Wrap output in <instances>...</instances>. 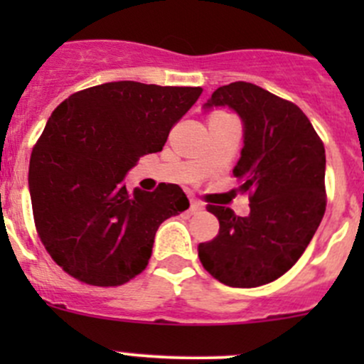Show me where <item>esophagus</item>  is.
I'll use <instances>...</instances> for the list:
<instances>
[{
	"instance_id": "1",
	"label": "esophagus",
	"mask_w": 364,
	"mask_h": 364,
	"mask_svg": "<svg viewBox=\"0 0 364 364\" xmlns=\"http://www.w3.org/2000/svg\"><path fill=\"white\" fill-rule=\"evenodd\" d=\"M203 209H204V204L200 203V200H196V199L190 200V213H199L203 211Z\"/></svg>"
}]
</instances>
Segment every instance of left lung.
<instances>
[{"label": "left lung", "mask_w": 364, "mask_h": 364, "mask_svg": "<svg viewBox=\"0 0 364 364\" xmlns=\"http://www.w3.org/2000/svg\"><path fill=\"white\" fill-rule=\"evenodd\" d=\"M229 105L245 124L234 167L250 215L208 204L215 240L199 245L204 269L229 287H259L287 273L310 245L326 211V151L306 114L252 82H230L205 107Z\"/></svg>", "instance_id": "left-lung-1"}]
</instances>
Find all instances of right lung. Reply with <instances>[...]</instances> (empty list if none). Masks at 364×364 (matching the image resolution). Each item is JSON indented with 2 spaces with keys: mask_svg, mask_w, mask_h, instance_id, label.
Wrapping results in <instances>:
<instances>
[{
  "mask_svg": "<svg viewBox=\"0 0 364 364\" xmlns=\"http://www.w3.org/2000/svg\"><path fill=\"white\" fill-rule=\"evenodd\" d=\"M203 87L105 82L70 95L50 114L29 160L36 232L75 280L117 287L146 269L160 223L188 209L178 185L134 192L127 172L161 151Z\"/></svg>",
  "mask_w": 364,
  "mask_h": 364,
  "instance_id": "1",
  "label": "right lung"
}]
</instances>
